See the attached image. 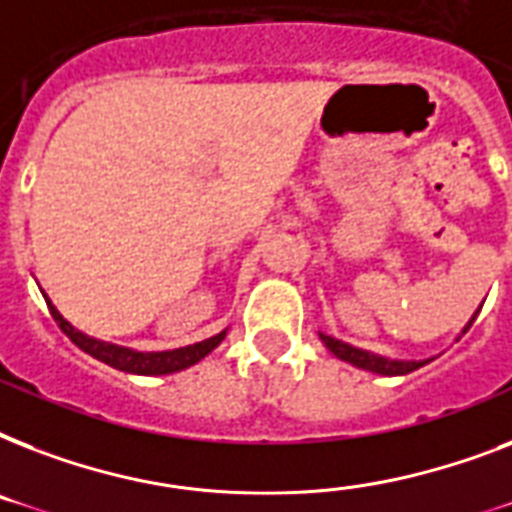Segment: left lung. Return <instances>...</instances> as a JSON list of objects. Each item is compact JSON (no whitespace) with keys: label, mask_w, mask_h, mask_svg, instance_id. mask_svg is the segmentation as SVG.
Segmentation results:
<instances>
[{"label":"left lung","mask_w":512,"mask_h":512,"mask_svg":"<svg viewBox=\"0 0 512 512\" xmlns=\"http://www.w3.org/2000/svg\"><path fill=\"white\" fill-rule=\"evenodd\" d=\"M478 316V311H476ZM476 316L465 324V329H462V335L468 332L470 324L476 321ZM321 342L327 345L332 353H335L340 361H348V364L358 366V369H366V372H374V374H385V377H396V374H409L414 372V369H420V366H425L430 361V358H422V361H398V358H385V356H377V353H369V350H361V348H353V345H348V342L342 340H335V337L324 335V332H319Z\"/></svg>","instance_id":"left-lung-1"}]
</instances>
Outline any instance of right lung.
I'll use <instances>...</instances> for the list:
<instances>
[{"label": "right lung", "instance_id": "1", "mask_svg": "<svg viewBox=\"0 0 512 512\" xmlns=\"http://www.w3.org/2000/svg\"><path fill=\"white\" fill-rule=\"evenodd\" d=\"M47 305H50L52 319L58 321V327L63 329V335L74 342L76 348H82L84 353H90L92 358H98L103 364L114 366L119 372L130 374H172L180 372V369H188V366L199 364L207 353H212V350L225 340V332H228V329H223L220 335L207 337V340L201 342H193V345H185V348L143 353V350L124 348V345H114V342H103L95 340V337L90 335H84V332L74 329L63 316H60L58 308L50 303V297H47Z\"/></svg>", "mask_w": 512, "mask_h": 512}]
</instances>
